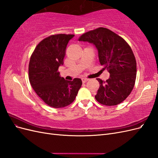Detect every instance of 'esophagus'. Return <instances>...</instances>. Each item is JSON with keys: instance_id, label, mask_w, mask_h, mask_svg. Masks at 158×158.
<instances>
[{"instance_id": "34e87169", "label": "esophagus", "mask_w": 158, "mask_h": 158, "mask_svg": "<svg viewBox=\"0 0 158 158\" xmlns=\"http://www.w3.org/2000/svg\"><path fill=\"white\" fill-rule=\"evenodd\" d=\"M88 80H89V79L87 78H82V81L83 83H85Z\"/></svg>"}]
</instances>
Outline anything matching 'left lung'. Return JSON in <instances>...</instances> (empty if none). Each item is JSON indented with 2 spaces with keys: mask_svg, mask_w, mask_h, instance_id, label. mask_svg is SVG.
Here are the masks:
<instances>
[{
  "mask_svg": "<svg viewBox=\"0 0 158 158\" xmlns=\"http://www.w3.org/2000/svg\"><path fill=\"white\" fill-rule=\"evenodd\" d=\"M78 40L95 45L103 70H107L110 74L106 82L97 78L100 86L95 99L107 106L123 102L131 93L136 78V61L130 45L123 37L106 27L89 31Z\"/></svg>",
  "mask_w": 158,
  "mask_h": 158,
  "instance_id": "1",
  "label": "left lung"
}]
</instances>
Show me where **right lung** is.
I'll use <instances>...</instances> for the list:
<instances>
[{
    "label": "right lung",
    "mask_w": 158,
    "mask_h": 158,
    "mask_svg": "<svg viewBox=\"0 0 158 158\" xmlns=\"http://www.w3.org/2000/svg\"><path fill=\"white\" fill-rule=\"evenodd\" d=\"M73 34H55L40 41L31 55L28 73L31 87L49 106L64 107L73 103L82 84V80L68 81L60 77L66 45Z\"/></svg>",
    "instance_id": "1"
}]
</instances>
